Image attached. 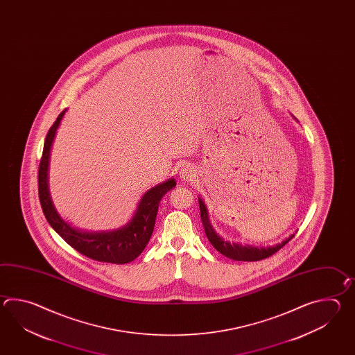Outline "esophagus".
<instances>
[{
  "instance_id": "esophagus-1",
  "label": "esophagus",
  "mask_w": 355,
  "mask_h": 355,
  "mask_svg": "<svg viewBox=\"0 0 355 355\" xmlns=\"http://www.w3.org/2000/svg\"><path fill=\"white\" fill-rule=\"evenodd\" d=\"M179 175H180L181 180L190 181L196 178V170H194V167L190 166V165H184L181 167Z\"/></svg>"
}]
</instances>
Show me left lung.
<instances>
[{
    "instance_id": "1",
    "label": "left lung",
    "mask_w": 355,
    "mask_h": 355,
    "mask_svg": "<svg viewBox=\"0 0 355 355\" xmlns=\"http://www.w3.org/2000/svg\"><path fill=\"white\" fill-rule=\"evenodd\" d=\"M199 208H200V218L203 222L204 231H205L208 240L214 246V249L219 251L222 255L230 257L232 260H237V261L263 260L266 257H272V254H275L278 250L282 249L286 243L295 237V234H291L284 241L280 242L278 245H274V246H269V248H257V246H251V245H241V243H236V242L226 241L219 234H217L214 228L211 227L209 218H208L207 207L200 198H199Z\"/></svg>"
}]
</instances>
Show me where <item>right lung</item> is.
<instances>
[{"label": "right lung", "instance_id": "1", "mask_svg": "<svg viewBox=\"0 0 355 355\" xmlns=\"http://www.w3.org/2000/svg\"><path fill=\"white\" fill-rule=\"evenodd\" d=\"M64 113L66 110H63L58 115L57 121H54L53 125L48 130L43 147V155L39 164V200L42 204L43 213L54 231L69 246H72L85 257L112 264L130 263L141 255V252L150 241L159 211V202L168 190L176 187V181L171 178L147 190L141 198L133 218L118 230L106 232H87L71 226L66 220L60 218L58 211H55L48 189L49 153L55 132L60 127Z\"/></svg>", "mask_w": 355, "mask_h": 355}]
</instances>
